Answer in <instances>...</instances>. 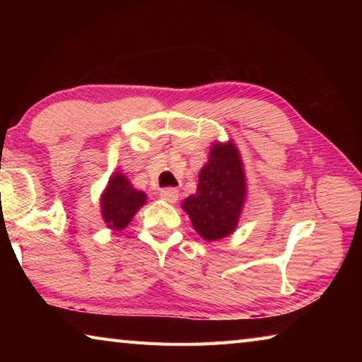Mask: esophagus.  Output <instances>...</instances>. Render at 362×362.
Returning <instances> with one entry per match:
<instances>
[{
  "mask_svg": "<svg viewBox=\"0 0 362 362\" xmlns=\"http://www.w3.org/2000/svg\"><path fill=\"white\" fill-rule=\"evenodd\" d=\"M159 196H161V199L166 201V203H170L174 204L177 203V199H179V189L177 188H164L161 189V193H159Z\"/></svg>",
  "mask_w": 362,
  "mask_h": 362,
  "instance_id": "esophagus-1",
  "label": "esophagus"
}]
</instances>
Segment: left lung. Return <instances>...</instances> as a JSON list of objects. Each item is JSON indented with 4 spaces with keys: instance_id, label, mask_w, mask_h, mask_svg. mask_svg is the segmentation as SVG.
I'll return each instance as SVG.
<instances>
[{
    "instance_id": "8db88e82",
    "label": "left lung",
    "mask_w": 362,
    "mask_h": 362,
    "mask_svg": "<svg viewBox=\"0 0 362 362\" xmlns=\"http://www.w3.org/2000/svg\"><path fill=\"white\" fill-rule=\"evenodd\" d=\"M198 180L196 193L183 199L182 209L203 240H223L238 228L247 198L241 153L233 140L212 144Z\"/></svg>"
}]
</instances>
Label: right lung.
Listing matches in <instances>:
<instances>
[{"label":"right lung","instance_id":"obj_1","mask_svg":"<svg viewBox=\"0 0 362 362\" xmlns=\"http://www.w3.org/2000/svg\"><path fill=\"white\" fill-rule=\"evenodd\" d=\"M145 204V192L134 187L126 174L116 170L110 175L107 187L100 194L102 218L110 230H124L140 207Z\"/></svg>","mask_w":362,"mask_h":362}]
</instances>
